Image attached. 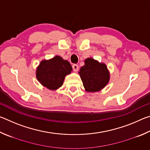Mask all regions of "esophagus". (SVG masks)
<instances>
[{
    "label": "esophagus",
    "mask_w": 150,
    "mask_h": 150,
    "mask_svg": "<svg viewBox=\"0 0 150 150\" xmlns=\"http://www.w3.org/2000/svg\"><path fill=\"white\" fill-rule=\"evenodd\" d=\"M72 67H73V69L74 71H77L78 69H79V66L77 64H73L72 65Z\"/></svg>",
    "instance_id": "esophagus-1"
}]
</instances>
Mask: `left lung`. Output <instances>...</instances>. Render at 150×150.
Returning a JSON list of instances; mask_svg holds the SVG:
<instances>
[{
	"label": "left lung",
	"instance_id": "obj_1",
	"mask_svg": "<svg viewBox=\"0 0 150 150\" xmlns=\"http://www.w3.org/2000/svg\"><path fill=\"white\" fill-rule=\"evenodd\" d=\"M79 75L83 86L88 92H96L102 89L109 81L108 71L104 63H99L93 58H87L85 65L81 67Z\"/></svg>",
	"mask_w": 150,
	"mask_h": 150
}]
</instances>
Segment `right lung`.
<instances>
[{"label": "right lung", "instance_id": "obj_1", "mask_svg": "<svg viewBox=\"0 0 150 150\" xmlns=\"http://www.w3.org/2000/svg\"><path fill=\"white\" fill-rule=\"evenodd\" d=\"M72 67L69 62L60 56H55L50 60H43L36 71L39 82L50 90L62 87L66 75L69 74Z\"/></svg>", "mask_w": 150, "mask_h": 150}]
</instances>
